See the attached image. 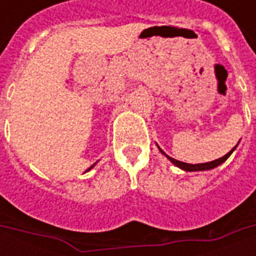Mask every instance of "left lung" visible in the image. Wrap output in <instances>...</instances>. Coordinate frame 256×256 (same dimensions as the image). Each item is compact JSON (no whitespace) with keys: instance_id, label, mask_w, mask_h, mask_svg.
Wrapping results in <instances>:
<instances>
[{"instance_id":"obj_1","label":"left lung","mask_w":256,"mask_h":256,"mask_svg":"<svg viewBox=\"0 0 256 256\" xmlns=\"http://www.w3.org/2000/svg\"><path fill=\"white\" fill-rule=\"evenodd\" d=\"M238 145V144H237ZM237 145L233 148V150H230V152H228L225 156H222V158H220V159H216V160H212V162H207V163H198V164H190V163H184V162H180L177 160V159H172V158H170L168 155H166L164 152H163V150L162 148H159V145H158V148H159V150H160L163 155L166 156L168 160L172 162L174 166L180 167L181 170H184V172H206V170H212V168H215V167L220 166L222 163H225L226 160H228V158L233 154V150H236Z\"/></svg>"}]
</instances>
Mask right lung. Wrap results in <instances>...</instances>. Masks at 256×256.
Here are the masks:
<instances>
[{"label":"right lung","instance_id":"1","mask_svg":"<svg viewBox=\"0 0 256 256\" xmlns=\"http://www.w3.org/2000/svg\"><path fill=\"white\" fill-rule=\"evenodd\" d=\"M93 167H94V164H93V166H92V167H89V170H90V168H93Z\"/></svg>","mask_w":256,"mask_h":256}]
</instances>
